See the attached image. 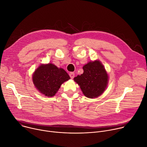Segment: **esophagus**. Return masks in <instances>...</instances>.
<instances>
[{"mask_svg": "<svg viewBox=\"0 0 147 147\" xmlns=\"http://www.w3.org/2000/svg\"><path fill=\"white\" fill-rule=\"evenodd\" d=\"M69 76H70V78H71V79H73V78L74 77V76H75L74 73L73 72L70 73H69Z\"/></svg>", "mask_w": 147, "mask_h": 147, "instance_id": "34e87169", "label": "esophagus"}]
</instances>
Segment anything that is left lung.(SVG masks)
I'll return each instance as SVG.
<instances>
[{"instance_id": "obj_1", "label": "left lung", "mask_w": 147, "mask_h": 147, "mask_svg": "<svg viewBox=\"0 0 147 147\" xmlns=\"http://www.w3.org/2000/svg\"><path fill=\"white\" fill-rule=\"evenodd\" d=\"M84 73L74 78L86 97L95 98L105 90L109 80L108 74L99 60L88 62L82 67Z\"/></svg>"}]
</instances>
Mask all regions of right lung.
<instances>
[{
  "label": "right lung",
  "instance_id": "add662e5",
  "mask_svg": "<svg viewBox=\"0 0 147 147\" xmlns=\"http://www.w3.org/2000/svg\"><path fill=\"white\" fill-rule=\"evenodd\" d=\"M70 78L67 73L52 63L42 64L32 74L35 88L45 96H53L61 85Z\"/></svg>",
  "mask_w": 147,
  "mask_h": 147
}]
</instances>
